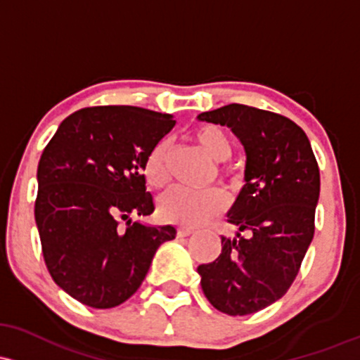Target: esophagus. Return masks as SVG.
I'll return each mask as SVG.
<instances>
[{
	"mask_svg": "<svg viewBox=\"0 0 360 360\" xmlns=\"http://www.w3.org/2000/svg\"><path fill=\"white\" fill-rule=\"evenodd\" d=\"M193 231H195V229L188 227V225H179V227H177V236H179V238H186V236L193 234Z\"/></svg>",
	"mask_w": 360,
	"mask_h": 360,
	"instance_id": "34e87169",
	"label": "esophagus"
}]
</instances>
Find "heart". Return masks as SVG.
I'll use <instances>...</instances> for the list:
<instances>
[{"instance_id":"1","label":"heart","mask_w":360,"mask_h":360,"mask_svg":"<svg viewBox=\"0 0 360 360\" xmlns=\"http://www.w3.org/2000/svg\"><path fill=\"white\" fill-rule=\"evenodd\" d=\"M193 140L217 162L227 160L232 153L231 136L217 124L198 126L193 131ZM167 155L169 143L162 140L150 150L143 162L145 181L152 188H164L167 184ZM225 205H227V198L219 188H172L160 196L159 213L167 222L196 225L205 222L213 213L224 210Z\"/></svg>"}]
</instances>
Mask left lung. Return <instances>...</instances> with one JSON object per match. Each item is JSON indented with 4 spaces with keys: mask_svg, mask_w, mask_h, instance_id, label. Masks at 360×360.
<instances>
[{
    "mask_svg": "<svg viewBox=\"0 0 360 360\" xmlns=\"http://www.w3.org/2000/svg\"><path fill=\"white\" fill-rule=\"evenodd\" d=\"M198 121L231 128L246 152L244 186L227 212L238 232L222 236L219 258L198 266L201 289L220 313L252 314L278 301L299 274L314 236L318 162L306 133L270 110L229 104Z\"/></svg>",
    "mask_w": 360,
    "mask_h": 360,
    "instance_id": "8db88e82",
    "label": "left lung"
}]
</instances>
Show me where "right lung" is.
<instances>
[{
    "instance_id": "1",
    "label": "right lung",
    "mask_w": 360,
    "mask_h": 360,
    "mask_svg": "<svg viewBox=\"0 0 360 360\" xmlns=\"http://www.w3.org/2000/svg\"><path fill=\"white\" fill-rule=\"evenodd\" d=\"M174 124L172 114L133 105L86 108L66 117L42 152L35 200L42 255L78 302L109 309L128 301L160 244L176 238L172 225L133 220L155 210L143 162Z\"/></svg>"
}]
</instances>
